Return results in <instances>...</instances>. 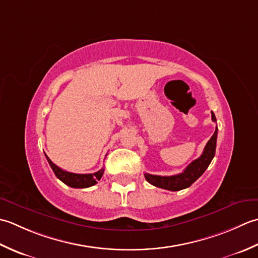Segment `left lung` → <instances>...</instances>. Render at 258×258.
<instances>
[{"label": "left lung", "mask_w": 258, "mask_h": 258, "mask_svg": "<svg viewBox=\"0 0 258 258\" xmlns=\"http://www.w3.org/2000/svg\"><path fill=\"white\" fill-rule=\"evenodd\" d=\"M212 119L213 121L216 122V117H215L214 112L212 111ZM217 127L215 130L212 138L208 140L206 147L203 151L202 156L194 160L191 164H189L187 168L181 173L173 176H157V175H150V173H145L146 180L151 185L156 187H159L162 189H167V190L177 191L181 190V189L188 188L195 182L199 177H201L205 170L207 169L210 162H212L215 150H216V141H217Z\"/></svg>", "instance_id": "left-lung-1"}]
</instances>
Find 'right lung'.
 <instances>
[{
  "label": "right lung",
  "instance_id": "add662e5",
  "mask_svg": "<svg viewBox=\"0 0 258 258\" xmlns=\"http://www.w3.org/2000/svg\"><path fill=\"white\" fill-rule=\"evenodd\" d=\"M45 157L52 168V170H53L54 175L59 178L62 182H64L66 185L72 188H88L96 185L98 180L101 179L104 171L103 169H100L99 171L93 173H73L61 169L60 167H57L50 160L48 156L45 155Z\"/></svg>",
  "mask_w": 258,
  "mask_h": 258
}]
</instances>
